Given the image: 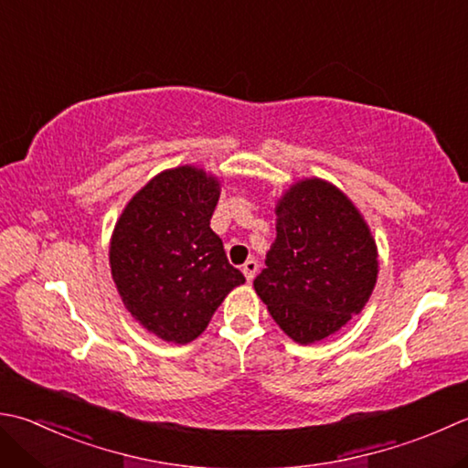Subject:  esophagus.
Returning <instances> with one entry per match:
<instances>
[{
  "instance_id": "obj_1",
  "label": "esophagus",
  "mask_w": 468,
  "mask_h": 468,
  "mask_svg": "<svg viewBox=\"0 0 468 468\" xmlns=\"http://www.w3.org/2000/svg\"><path fill=\"white\" fill-rule=\"evenodd\" d=\"M258 261L255 260H247L245 263H243V273H245V278H247V282H251L253 278H255V273H258Z\"/></svg>"
}]
</instances>
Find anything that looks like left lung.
I'll return each mask as SVG.
<instances>
[{
	"label": "left lung",
	"mask_w": 468,
	"mask_h": 468,
	"mask_svg": "<svg viewBox=\"0 0 468 468\" xmlns=\"http://www.w3.org/2000/svg\"><path fill=\"white\" fill-rule=\"evenodd\" d=\"M255 294L292 341L313 345L349 323L378 283V243L353 200L323 178H302L276 203V239Z\"/></svg>",
	"instance_id": "obj_1"
}]
</instances>
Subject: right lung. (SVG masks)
<instances>
[{"label":"right lung","instance_id":"obj_1","mask_svg":"<svg viewBox=\"0 0 468 468\" xmlns=\"http://www.w3.org/2000/svg\"><path fill=\"white\" fill-rule=\"evenodd\" d=\"M218 197L215 174L185 164L145 182L115 223V288L137 323L166 343L203 335L229 292L245 282L210 229Z\"/></svg>","mask_w":468,"mask_h":468}]
</instances>
